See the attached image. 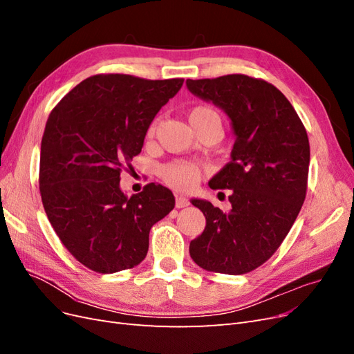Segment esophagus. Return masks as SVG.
I'll return each mask as SVG.
<instances>
[{"mask_svg":"<svg viewBox=\"0 0 354 354\" xmlns=\"http://www.w3.org/2000/svg\"><path fill=\"white\" fill-rule=\"evenodd\" d=\"M189 199L185 198V196H176V208H185L189 205Z\"/></svg>","mask_w":354,"mask_h":354,"instance_id":"obj_1","label":"esophagus"}]
</instances>
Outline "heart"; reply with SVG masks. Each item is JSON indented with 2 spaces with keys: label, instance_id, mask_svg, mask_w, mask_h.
<instances>
[{
  "label": "heart",
  "instance_id": "1",
  "mask_svg": "<svg viewBox=\"0 0 354 354\" xmlns=\"http://www.w3.org/2000/svg\"><path fill=\"white\" fill-rule=\"evenodd\" d=\"M203 118H216V120L220 121L217 112L208 108V106H196V108H194L189 112L190 124L203 120ZM153 131H155V125L152 124L149 127L147 136H152ZM159 174L165 183L169 185L171 187L189 190L192 187H195L198 181L201 180L202 169L199 165L194 162H187V160H173V162H168L160 167Z\"/></svg>",
  "mask_w": 354,
  "mask_h": 354
}]
</instances>
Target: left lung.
<instances>
[{"instance_id": "8db88e82", "label": "left lung", "mask_w": 354, "mask_h": 354, "mask_svg": "<svg viewBox=\"0 0 354 354\" xmlns=\"http://www.w3.org/2000/svg\"><path fill=\"white\" fill-rule=\"evenodd\" d=\"M187 88L229 115L236 140L232 160L209 181L230 189L232 209L194 199L207 220L190 242L199 267L214 273L243 274L277 251L303 207L310 145L292 104L274 85L248 75L187 80Z\"/></svg>"}]
</instances>
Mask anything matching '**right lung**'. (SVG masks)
Wrapping results in <instances>:
<instances>
[{"label":"right lung","instance_id":"add662e5","mask_svg":"<svg viewBox=\"0 0 354 354\" xmlns=\"http://www.w3.org/2000/svg\"><path fill=\"white\" fill-rule=\"evenodd\" d=\"M183 81L93 75L48 116L39 158L42 205L65 248L93 272L140 264L149 232L176 205L173 192L155 183L127 198L120 177L142 152L155 115Z\"/></svg>","mask_w":354,"mask_h":354}]
</instances>
